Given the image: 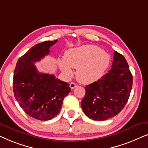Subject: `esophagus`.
Wrapping results in <instances>:
<instances>
[{
  "mask_svg": "<svg viewBox=\"0 0 148 148\" xmlns=\"http://www.w3.org/2000/svg\"><path fill=\"white\" fill-rule=\"evenodd\" d=\"M70 88H71V90H73V89H74L75 88H76L77 86V85L76 84H75V83H73V82H71L70 84Z\"/></svg>",
  "mask_w": 148,
  "mask_h": 148,
  "instance_id": "esophagus-1",
  "label": "esophagus"
}]
</instances>
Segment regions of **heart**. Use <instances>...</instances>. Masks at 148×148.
<instances>
[{
	"mask_svg": "<svg viewBox=\"0 0 148 148\" xmlns=\"http://www.w3.org/2000/svg\"><path fill=\"white\" fill-rule=\"evenodd\" d=\"M110 62V56L102 48L88 44L68 50L64 53V60H59L58 63L60 70L68 77L73 73L71 67L77 69V79L89 84L102 77Z\"/></svg>",
	"mask_w": 148,
	"mask_h": 148,
	"instance_id": "obj_1",
	"label": "heart"
}]
</instances>
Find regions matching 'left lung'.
Instances as JSON below:
<instances>
[{
	"instance_id": "obj_1",
	"label": "left lung",
	"mask_w": 148,
	"mask_h": 148,
	"mask_svg": "<svg viewBox=\"0 0 148 148\" xmlns=\"http://www.w3.org/2000/svg\"><path fill=\"white\" fill-rule=\"evenodd\" d=\"M133 76L122 54L114 52L112 65L108 73L86 86L82 108L89 118L104 121L116 116L128 101Z\"/></svg>"
}]
</instances>
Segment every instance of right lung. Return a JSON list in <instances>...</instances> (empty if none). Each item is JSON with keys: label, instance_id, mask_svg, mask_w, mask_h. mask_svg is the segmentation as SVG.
Masks as SVG:
<instances>
[{"label": "right lung", "instance_id": "1", "mask_svg": "<svg viewBox=\"0 0 148 148\" xmlns=\"http://www.w3.org/2000/svg\"><path fill=\"white\" fill-rule=\"evenodd\" d=\"M45 41L30 48L16 64L13 75L15 99L26 114L40 121H48L59 112L62 102L71 92L69 84L54 75L38 71L34 63L48 55L56 43Z\"/></svg>", "mask_w": 148, "mask_h": 148}]
</instances>
